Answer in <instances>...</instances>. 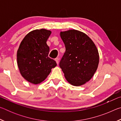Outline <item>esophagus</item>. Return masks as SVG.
<instances>
[{"label": "esophagus", "instance_id": "obj_1", "mask_svg": "<svg viewBox=\"0 0 121 121\" xmlns=\"http://www.w3.org/2000/svg\"><path fill=\"white\" fill-rule=\"evenodd\" d=\"M55 60H56L57 65H58L59 64V59L58 58H56V59H55Z\"/></svg>", "mask_w": 121, "mask_h": 121}]
</instances>
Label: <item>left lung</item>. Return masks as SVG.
<instances>
[{"instance_id":"8db88e82","label":"left lung","mask_w":121,"mask_h":121,"mask_svg":"<svg viewBox=\"0 0 121 121\" xmlns=\"http://www.w3.org/2000/svg\"><path fill=\"white\" fill-rule=\"evenodd\" d=\"M65 52L59 63L67 81L74 86L89 81L98 68L99 56L95 43L87 35L76 30L60 32Z\"/></svg>"}]
</instances>
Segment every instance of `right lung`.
<instances>
[{"label":"right lung","mask_w":121,"mask_h":121,"mask_svg":"<svg viewBox=\"0 0 121 121\" xmlns=\"http://www.w3.org/2000/svg\"><path fill=\"white\" fill-rule=\"evenodd\" d=\"M50 30L37 29L29 32L22 40L17 52L20 72L24 79L34 84L46 78L57 65L48 57L50 48L46 44Z\"/></svg>","instance_id":"right-lung-1"}]
</instances>
